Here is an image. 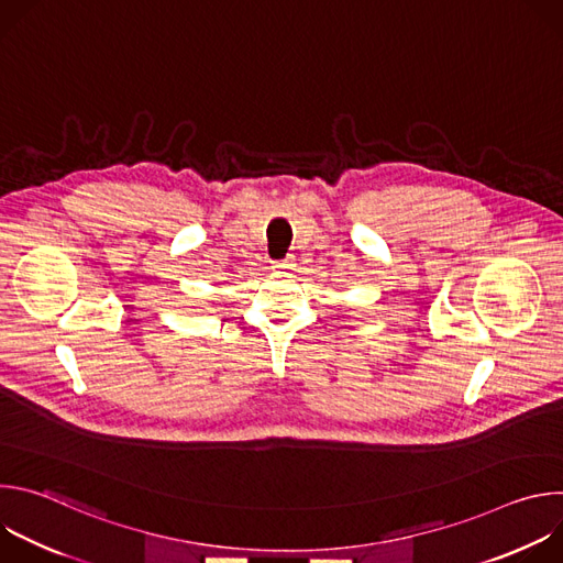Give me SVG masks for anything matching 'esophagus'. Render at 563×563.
Listing matches in <instances>:
<instances>
[{
  "instance_id": "obj_1",
  "label": "esophagus",
  "mask_w": 563,
  "mask_h": 563,
  "mask_svg": "<svg viewBox=\"0 0 563 563\" xmlns=\"http://www.w3.org/2000/svg\"><path fill=\"white\" fill-rule=\"evenodd\" d=\"M294 267H296V256H287V258L274 263V269H276V272H289V269H294Z\"/></svg>"
}]
</instances>
